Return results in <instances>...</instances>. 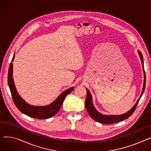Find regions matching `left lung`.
Returning <instances> with one entry per match:
<instances>
[{
	"mask_svg": "<svg viewBox=\"0 0 151 151\" xmlns=\"http://www.w3.org/2000/svg\"><path fill=\"white\" fill-rule=\"evenodd\" d=\"M139 56L140 58V60L142 61V67H143V74H144V81H143V88H142V93L140 95V96L138 99L136 103L134 104V106L130 109L128 112L122 115H104L102 114L100 112H99L98 110L96 109L95 107L93 104V101H92V96L90 93L89 90L86 88L87 90V96L86 98V108L87 109V111L89 115L91 116L94 120H95L96 122H99L100 123L104 124H114L116 123H118L122 121H123L124 119L129 118L130 116H131L132 114L134 113L135 111V110L138 105V103L139 101L140 98L142 96L143 92L145 91V86H146V75H145V69H144V63H143V55L141 53V52L138 50V51Z\"/></svg>",
	"mask_w": 151,
	"mask_h": 151,
	"instance_id": "left-lung-1",
	"label": "left lung"
}]
</instances>
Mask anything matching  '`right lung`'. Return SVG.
I'll return each instance as SVG.
<instances>
[{
	"instance_id": "add662e5",
	"label": "right lung",
	"mask_w": 151,
	"mask_h": 151,
	"mask_svg": "<svg viewBox=\"0 0 151 151\" xmlns=\"http://www.w3.org/2000/svg\"><path fill=\"white\" fill-rule=\"evenodd\" d=\"M15 57V53L13 55L12 61L10 63L8 73V83L11 91L12 98L17 108L22 113L30 117L37 119H47L56 115L61 109L65 96L71 92L74 87H72L64 91L60 94L57 98L48 105L44 106H35L28 104L25 100L19 95L15 87L13 77V63Z\"/></svg>"
}]
</instances>
